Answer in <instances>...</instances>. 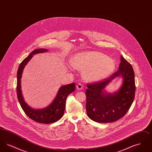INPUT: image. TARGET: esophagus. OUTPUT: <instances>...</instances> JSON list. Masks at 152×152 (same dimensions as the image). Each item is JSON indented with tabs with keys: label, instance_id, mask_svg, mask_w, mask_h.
<instances>
[{
	"label": "esophagus",
	"instance_id": "esophagus-1",
	"mask_svg": "<svg viewBox=\"0 0 152 152\" xmlns=\"http://www.w3.org/2000/svg\"><path fill=\"white\" fill-rule=\"evenodd\" d=\"M76 88H77V89L78 90H81V89H83V86L81 84L79 83V84H77V85L76 86Z\"/></svg>",
	"mask_w": 152,
	"mask_h": 152
}]
</instances>
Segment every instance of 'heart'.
Returning a JSON list of instances; mask_svg holds the SVG:
<instances>
[{"mask_svg": "<svg viewBox=\"0 0 152 152\" xmlns=\"http://www.w3.org/2000/svg\"><path fill=\"white\" fill-rule=\"evenodd\" d=\"M71 64L83 71L82 76L87 81H97L109 76L115 69V62L105 54L97 51H87L76 53ZM69 64V67L71 66Z\"/></svg>", "mask_w": 152, "mask_h": 152, "instance_id": "heart-1", "label": "heart"}]
</instances>
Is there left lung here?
I'll return each instance as SVG.
<instances>
[{"instance_id":"1","label":"left lung","mask_w":152,"mask_h":152,"mask_svg":"<svg viewBox=\"0 0 152 152\" xmlns=\"http://www.w3.org/2000/svg\"><path fill=\"white\" fill-rule=\"evenodd\" d=\"M118 70L100 81L88 84L86 89L87 115L97 123L115 122L125 115L135 96L134 72L132 66L122 56ZM117 77L123 79L122 86L115 93L109 94L104 88Z\"/></svg>"}]
</instances>
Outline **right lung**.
<instances>
[{
	"instance_id": "obj_1",
	"label": "right lung",
	"mask_w": 152,
	"mask_h": 152,
	"mask_svg": "<svg viewBox=\"0 0 152 152\" xmlns=\"http://www.w3.org/2000/svg\"><path fill=\"white\" fill-rule=\"evenodd\" d=\"M48 51L47 49L40 48L32 51L27 58L23 60L19 66L17 72L16 91L18 99L20 106L26 115L31 119L35 122L42 124H51L59 120L64 115L67 96L75 90V83L61 86L59 88L54 100L48 106L44 108L39 109L32 108L25 102L21 89V79L23 69L33 57V55L37 53L46 52Z\"/></svg>"
}]
</instances>
